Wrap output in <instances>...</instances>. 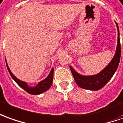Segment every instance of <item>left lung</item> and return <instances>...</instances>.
Returning a JSON list of instances; mask_svg holds the SVG:
<instances>
[{
  "mask_svg": "<svg viewBox=\"0 0 123 123\" xmlns=\"http://www.w3.org/2000/svg\"><path fill=\"white\" fill-rule=\"evenodd\" d=\"M117 27L118 29V42L117 50L112 61L104 70L96 75L86 76L77 73L72 67L70 66V70L75 80V82L80 88L90 90H98L103 88L108 83V81L111 79L112 76L114 75L116 70H117L121 59V43L117 24Z\"/></svg>",
  "mask_w": 123,
  "mask_h": 123,
  "instance_id": "8db88e82",
  "label": "left lung"
}]
</instances>
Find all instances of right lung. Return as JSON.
Segmentation results:
<instances>
[{
	"label": "right lung",
	"mask_w": 123,
	"mask_h": 123,
	"mask_svg": "<svg viewBox=\"0 0 123 123\" xmlns=\"http://www.w3.org/2000/svg\"><path fill=\"white\" fill-rule=\"evenodd\" d=\"M6 67H7V69L10 75L11 76L12 78V79L14 80L15 81V82L19 86H21L22 88L25 90L26 92H27L28 93L33 94V95H37V94H40L43 92L47 91L48 89L52 85V83H53V68L51 69V70L49 74L48 75L47 78L45 80H43V81H41L40 82L38 83L37 86H35V87H30L27 85V84L25 82H23L20 80H18L17 78L11 72V70L9 69V68L8 66V64L6 63Z\"/></svg>",
	"instance_id": "right-lung-1"
}]
</instances>
